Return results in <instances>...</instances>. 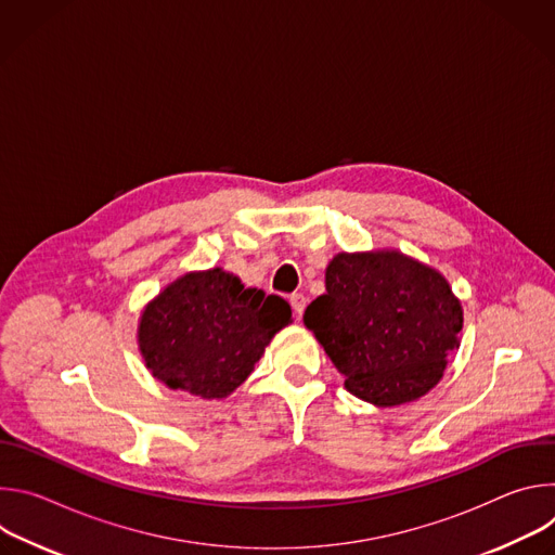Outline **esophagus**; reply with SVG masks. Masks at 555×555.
<instances>
[{"mask_svg": "<svg viewBox=\"0 0 555 555\" xmlns=\"http://www.w3.org/2000/svg\"><path fill=\"white\" fill-rule=\"evenodd\" d=\"M289 305H292V309H294V313H296V319H300L302 311H305V305H307V298L296 292V294L289 296Z\"/></svg>", "mask_w": 555, "mask_h": 555, "instance_id": "1", "label": "esophagus"}]
</instances>
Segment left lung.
<instances>
[{
  "instance_id": "1",
  "label": "left lung",
  "mask_w": 555,
  "mask_h": 555,
  "mask_svg": "<svg viewBox=\"0 0 555 555\" xmlns=\"http://www.w3.org/2000/svg\"><path fill=\"white\" fill-rule=\"evenodd\" d=\"M325 283L327 294L307 305L302 323L356 398L398 406L441 379L463 311L439 272L400 253H343Z\"/></svg>"
}]
</instances>
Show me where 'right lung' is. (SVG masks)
I'll return each instance as SVG.
<instances>
[{
	"label": "right lung",
	"mask_w": 555,
	"mask_h": 555,
	"mask_svg": "<svg viewBox=\"0 0 555 555\" xmlns=\"http://www.w3.org/2000/svg\"><path fill=\"white\" fill-rule=\"evenodd\" d=\"M289 321L281 296L215 268L178 279L146 305L138 340L153 377L210 400L240 386Z\"/></svg>",
	"instance_id": "add662e5"
}]
</instances>
